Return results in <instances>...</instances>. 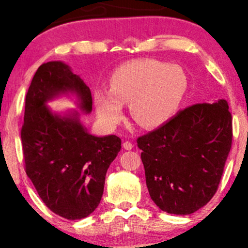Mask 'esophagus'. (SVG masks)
<instances>
[{"label": "esophagus", "instance_id": "1", "mask_svg": "<svg viewBox=\"0 0 248 248\" xmlns=\"http://www.w3.org/2000/svg\"><path fill=\"white\" fill-rule=\"evenodd\" d=\"M123 148L125 149V150H131V149L133 148V143L130 141H125L123 143Z\"/></svg>", "mask_w": 248, "mask_h": 248}]
</instances>
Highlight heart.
<instances>
[{
  "mask_svg": "<svg viewBox=\"0 0 248 248\" xmlns=\"http://www.w3.org/2000/svg\"><path fill=\"white\" fill-rule=\"evenodd\" d=\"M188 90V78L181 66L155 60L133 61L111 74L109 90L97 89L93 104L99 120L115 126L123 117V104L139 125L155 128L177 113Z\"/></svg>",
  "mask_w": 248,
  "mask_h": 248,
  "instance_id": "1",
  "label": "heart"
}]
</instances>
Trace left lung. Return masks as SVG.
Here are the masks:
<instances>
[{"instance_id": "8db88e82", "label": "left lung", "mask_w": 248, "mask_h": 248, "mask_svg": "<svg viewBox=\"0 0 248 248\" xmlns=\"http://www.w3.org/2000/svg\"><path fill=\"white\" fill-rule=\"evenodd\" d=\"M232 141L228 103H199L138 139L152 201L171 215H191L218 189Z\"/></svg>"}]
</instances>
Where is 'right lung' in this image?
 I'll list each match as a JSON object with an SVG mask.
<instances>
[{
  "mask_svg": "<svg viewBox=\"0 0 248 248\" xmlns=\"http://www.w3.org/2000/svg\"><path fill=\"white\" fill-rule=\"evenodd\" d=\"M72 94L93 110L89 87L61 61L42 64L26 96L21 141L27 176L47 208L69 220L91 215L100 203L109 165L121 150L116 135L94 137L77 109L55 113L47 103Z\"/></svg>",
  "mask_w": 248,
  "mask_h": 248,
  "instance_id": "add662e5",
  "label": "right lung"
}]
</instances>
